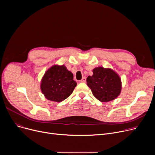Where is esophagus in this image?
<instances>
[{"instance_id": "1", "label": "esophagus", "mask_w": 155, "mask_h": 155, "mask_svg": "<svg viewBox=\"0 0 155 155\" xmlns=\"http://www.w3.org/2000/svg\"><path fill=\"white\" fill-rule=\"evenodd\" d=\"M86 82V78L85 77H84L82 80H80V82Z\"/></svg>"}]
</instances>
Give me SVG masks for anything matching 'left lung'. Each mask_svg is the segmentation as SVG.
<instances>
[{
    "label": "left lung",
    "instance_id": "left-lung-1",
    "mask_svg": "<svg viewBox=\"0 0 155 155\" xmlns=\"http://www.w3.org/2000/svg\"><path fill=\"white\" fill-rule=\"evenodd\" d=\"M87 84L95 98L102 102L115 99L121 91L120 77L114 71L109 68H94L93 75L87 78Z\"/></svg>",
    "mask_w": 155,
    "mask_h": 155
}]
</instances>
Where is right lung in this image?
Listing matches in <instances>:
<instances>
[{"mask_svg": "<svg viewBox=\"0 0 155 155\" xmlns=\"http://www.w3.org/2000/svg\"><path fill=\"white\" fill-rule=\"evenodd\" d=\"M73 79V74L66 67L54 65L45 73L41 89L47 99L61 102L68 98L77 86Z\"/></svg>", "mask_w": 155, "mask_h": 155, "instance_id": "right-lung-1", "label": "right lung"}]
</instances>
